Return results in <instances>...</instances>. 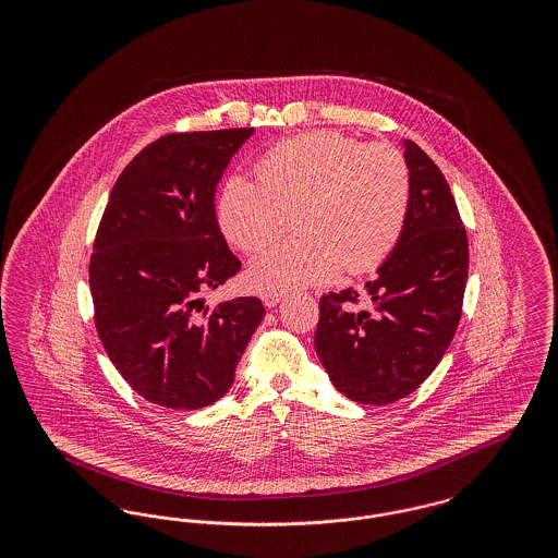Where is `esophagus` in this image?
<instances>
[{"mask_svg": "<svg viewBox=\"0 0 558 558\" xmlns=\"http://www.w3.org/2000/svg\"><path fill=\"white\" fill-rule=\"evenodd\" d=\"M262 299H264L266 307H276L280 303V294H264Z\"/></svg>", "mask_w": 558, "mask_h": 558, "instance_id": "obj_1", "label": "esophagus"}]
</instances>
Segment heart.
<instances>
[{
	"instance_id": "obj_1",
	"label": "heart",
	"mask_w": 558,
	"mask_h": 558,
	"mask_svg": "<svg viewBox=\"0 0 558 558\" xmlns=\"http://www.w3.org/2000/svg\"><path fill=\"white\" fill-rule=\"evenodd\" d=\"M257 180L230 175L217 203L223 236L242 253L278 239L294 215L291 244L257 255L246 284L280 294L330 282L341 267L362 276L396 251L410 209V167L396 146L341 132L280 142L257 162Z\"/></svg>"
}]
</instances>
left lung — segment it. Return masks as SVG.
Here are the masks:
<instances>
[{
  "mask_svg": "<svg viewBox=\"0 0 558 558\" xmlns=\"http://www.w3.org/2000/svg\"><path fill=\"white\" fill-rule=\"evenodd\" d=\"M403 146L412 192L398 246L364 291L322 294L314 339L332 385L371 405L410 396L437 368L469 278V240L450 186L418 144ZM364 295L371 308L359 307Z\"/></svg>",
  "mask_w": 558,
  "mask_h": 558,
  "instance_id": "8db88e82",
  "label": "left lung"
}]
</instances>
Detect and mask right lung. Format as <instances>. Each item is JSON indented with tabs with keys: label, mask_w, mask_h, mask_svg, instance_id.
Listing matches in <instances>:
<instances>
[{
	"label": "right lung",
	"mask_w": 558,
	"mask_h": 558,
	"mask_svg": "<svg viewBox=\"0 0 558 558\" xmlns=\"http://www.w3.org/2000/svg\"><path fill=\"white\" fill-rule=\"evenodd\" d=\"M255 132L167 133L133 157L110 192L89 259L94 322L137 396L171 410L223 398L264 303L203 294L240 271L215 217V187Z\"/></svg>",
	"instance_id": "add662e5"
}]
</instances>
